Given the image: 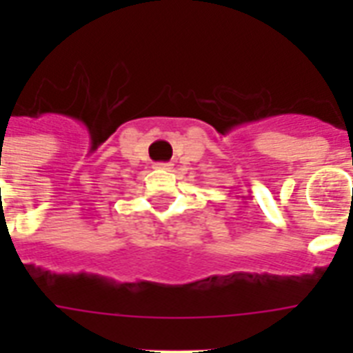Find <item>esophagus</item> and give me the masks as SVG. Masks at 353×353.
<instances>
[{
	"label": "esophagus",
	"mask_w": 353,
	"mask_h": 353,
	"mask_svg": "<svg viewBox=\"0 0 353 353\" xmlns=\"http://www.w3.org/2000/svg\"><path fill=\"white\" fill-rule=\"evenodd\" d=\"M154 168L155 170H172L174 165H172V163H155Z\"/></svg>",
	"instance_id": "1"
}]
</instances>
